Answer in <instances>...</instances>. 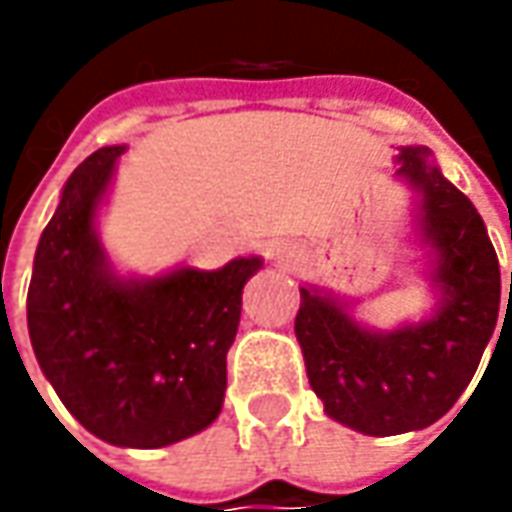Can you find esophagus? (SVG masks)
Here are the masks:
<instances>
[{"label":"esophagus","mask_w":512,"mask_h":512,"mask_svg":"<svg viewBox=\"0 0 512 512\" xmlns=\"http://www.w3.org/2000/svg\"><path fill=\"white\" fill-rule=\"evenodd\" d=\"M270 259H273V265L279 267H299L302 265V247L296 245V242H273L270 245Z\"/></svg>","instance_id":"34e87169"}]
</instances>
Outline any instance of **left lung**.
<instances>
[{
    "label": "left lung",
    "mask_w": 512,
    "mask_h": 512,
    "mask_svg": "<svg viewBox=\"0 0 512 512\" xmlns=\"http://www.w3.org/2000/svg\"><path fill=\"white\" fill-rule=\"evenodd\" d=\"M396 162V176L419 196L416 230L439 296L433 313L396 330H373L356 322L339 296L299 287L296 339L310 387L330 419L364 436H396L439 422L476 376L502 305L499 259L479 210L444 179L422 145L399 148ZM504 325L507 313L502 333Z\"/></svg>",
    "instance_id": "left-lung-1"
}]
</instances>
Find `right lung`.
Instances as JSON below:
<instances>
[{
  "label": "right lung",
  "mask_w": 512,
  "mask_h": 512,
  "mask_svg": "<svg viewBox=\"0 0 512 512\" xmlns=\"http://www.w3.org/2000/svg\"><path fill=\"white\" fill-rule=\"evenodd\" d=\"M125 145L70 173L33 256L28 333L36 362L76 422L116 447H165L222 413L242 290L262 267H173L119 276L96 233Z\"/></svg>",
  "instance_id": "add662e5"
}]
</instances>
